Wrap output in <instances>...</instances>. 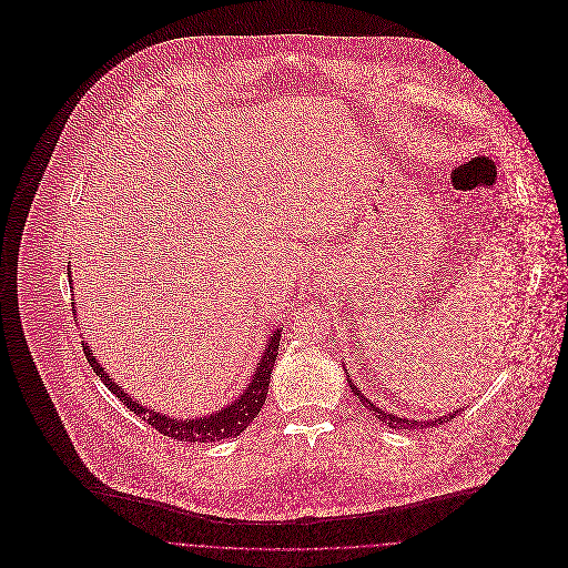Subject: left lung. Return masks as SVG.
<instances>
[{"mask_svg":"<svg viewBox=\"0 0 568 568\" xmlns=\"http://www.w3.org/2000/svg\"><path fill=\"white\" fill-rule=\"evenodd\" d=\"M347 383H349V387H352V392H354V396H358V400L363 403L365 408H369L381 422H385L387 426H392V428H433V426H439V424H444V422H450L455 415H459L462 413V408H457V410H453V413H446V415H439V417H433V419H406V417H398L396 413H385L383 408H378V406L374 405V403H369V398L367 396H363L356 387H354V383L349 381V376H347Z\"/></svg>","mask_w":568,"mask_h":568,"instance_id":"left-lung-1","label":"left lung"}]
</instances>
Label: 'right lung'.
Segmentation results:
<instances>
[{
  "instance_id": "right-lung-1",
  "label": "right lung",
  "mask_w": 568,
  "mask_h": 568,
  "mask_svg": "<svg viewBox=\"0 0 568 568\" xmlns=\"http://www.w3.org/2000/svg\"><path fill=\"white\" fill-rule=\"evenodd\" d=\"M282 329L277 327L264 347V354L253 372L251 383L246 385L243 396L239 400H234L232 405L221 408L219 413H212L207 417H199V419H179L172 415H162L155 408L140 405L138 398H131L129 394H124L113 378H109V374H104L102 365L95 361L91 347L82 341V352L87 356V363L91 365V369L95 372V376L109 387L111 394H115V398H120L126 408H131L135 415H140L146 424H151L155 430H160L165 437H172L176 442H221L234 435H241L244 428L257 417V413L262 410V405L266 400L268 394V378L277 358V347H280V334Z\"/></svg>"
}]
</instances>
